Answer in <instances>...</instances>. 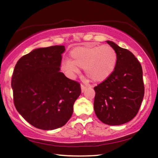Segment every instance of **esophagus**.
<instances>
[{
    "mask_svg": "<svg viewBox=\"0 0 158 158\" xmlns=\"http://www.w3.org/2000/svg\"><path fill=\"white\" fill-rule=\"evenodd\" d=\"M86 89V87L84 85H81V92L84 93L85 91V90Z\"/></svg>",
    "mask_w": 158,
    "mask_h": 158,
    "instance_id": "1",
    "label": "esophagus"
}]
</instances>
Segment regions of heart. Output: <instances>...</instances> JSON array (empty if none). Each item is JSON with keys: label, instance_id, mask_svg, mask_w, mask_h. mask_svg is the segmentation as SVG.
Segmentation results:
<instances>
[{"label": "heart", "instance_id": "obj_1", "mask_svg": "<svg viewBox=\"0 0 158 158\" xmlns=\"http://www.w3.org/2000/svg\"><path fill=\"white\" fill-rule=\"evenodd\" d=\"M71 60L64 61L62 69L68 77L78 73L79 68L85 69L86 76L95 83L106 81L116 68L117 53L108 45L89 44L78 47L70 52Z\"/></svg>", "mask_w": 158, "mask_h": 158}]
</instances>
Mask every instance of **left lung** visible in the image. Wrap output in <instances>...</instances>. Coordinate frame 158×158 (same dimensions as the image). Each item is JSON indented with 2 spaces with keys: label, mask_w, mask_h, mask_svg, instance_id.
<instances>
[{
  "label": "left lung",
  "mask_w": 158,
  "mask_h": 158,
  "mask_svg": "<svg viewBox=\"0 0 158 158\" xmlns=\"http://www.w3.org/2000/svg\"><path fill=\"white\" fill-rule=\"evenodd\" d=\"M117 53L111 75L94 88V111L103 123L119 125L137 114L144 95L143 71L140 63L129 50L106 41Z\"/></svg>",
  "instance_id": "left-lung-1"
}]
</instances>
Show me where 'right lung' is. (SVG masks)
I'll list each match as a JSON object with an SVG mask.
<instances>
[{"label": "right lung", "mask_w": 158, "mask_h": 158, "mask_svg": "<svg viewBox=\"0 0 158 158\" xmlns=\"http://www.w3.org/2000/svg\"><path fill=\"white\" fill-rule=\"evenodd\" d=\"M65 46L37 48L21 57L12 78L14 103L21 116L44 130L66 124L81 94L78 82L60 73Z\"/></svg>", "instance_id": "right-lung-1"}]
</instances>
